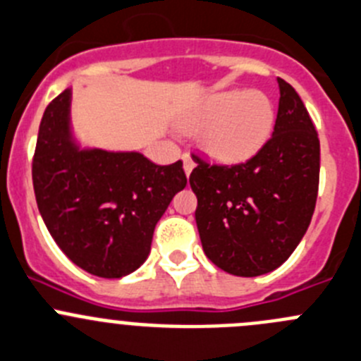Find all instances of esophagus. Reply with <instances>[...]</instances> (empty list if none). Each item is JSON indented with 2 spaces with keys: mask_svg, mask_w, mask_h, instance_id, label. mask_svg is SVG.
<instances>
[{
  "mask_svg": "<svg viewBox=\"0 0 361 361\" xmlns=\"http://www.w3.org/2000/svg\"><path fill=\"white\" fill-rule=\"evenodd\" d=\"M183 163H184V171H186V175L191 173V170L195 168V161L191 159L190 154H184L183 156Z\"/></svg>",
  "mask_w": 361,
  "mask_h": 361,
  "instance_id": "esophagus-1",
  "label": "esophagus"
}]
</instances>
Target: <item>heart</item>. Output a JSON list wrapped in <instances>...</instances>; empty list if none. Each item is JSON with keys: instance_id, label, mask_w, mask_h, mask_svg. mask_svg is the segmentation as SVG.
I'll use <instances>...</instances> for the list:
<instances>
[{"instance_id": "b5f03b06", "label": "heart", "mask_w": 361, "mask_h": 361, "mask_svg": "<svg viewBox=\"0 0 361 361\" xmlns=\"http://www.w3.org/2000/svg\"><path fill=\"white\" fill-rule=\"evenodd\" d=\"M274 108L255 90L218 92L205 99L184 122L188 131H200L205 152L221 163L248 159L269 138Z\"/></svg>"}]
</instances>
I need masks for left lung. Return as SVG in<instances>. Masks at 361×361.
Returning <instances> with one entry per match:
<instances>
[{"label":"left lung","mask_w":361,"mask_h":361,"mask_svg":"<svg viewBox=\"0 0 361 361\" xmlns=\"http://www.w3.org/2000/svg\"><path fill=\"white\" fill-rule=\"evenodd\" d=\"M273 136L248 161L207 163L195 156L190 184L202 248L235 276H259L286 262L303 239L319 191L321 147L298 92L278 78Z\"/></svg>","instance_id":"8db88e82"}]
</instances>
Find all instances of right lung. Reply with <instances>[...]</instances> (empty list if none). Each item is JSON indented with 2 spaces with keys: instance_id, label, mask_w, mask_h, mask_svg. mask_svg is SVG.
I'll list each match as a JSON object with an SVG mask.
<instances>
[{
  "instance_id": "add662e5",
  "label": "right lung",
  "mask_w": 361,
  "mask_h": 361,
  "mask_svg": "<svg viewBox=\"0 0 361 361\" xmlns=\"http://www.w3.org/2000/svg\"><path fill=\"white\" fill-rule=\"evenodd\" d=\"M71 90L47 104L32 163L37 205L61 252L81 269L120 278L149 257L154 228L188 184L183 161L168 166L138 152H80L68 135Z\"/></svg>"
}]
</instances>
